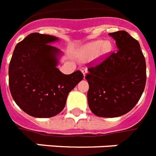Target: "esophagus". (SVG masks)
<instances>
[{"label": "esophagus", "mask_w": 156, "mask_h": 156, "mask_svg": "<svg viewBox=\"0 0 156 156\" xmlns=\"http://www.w3.org/2000/svg\"><path fill=\"white\" fill-rule=\"evenodd\" d=\"M80 71H81V72L83 73V75H84V76H85V75L87 74V72H88V71H87V68H80Z\"/></svg>", "instance_id": "esophagus-1"}]
</instances>
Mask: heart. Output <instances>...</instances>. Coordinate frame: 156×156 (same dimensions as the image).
<instances>
[{
    "label": "heart",
    "instance_id": "obj_1",
    "mask_svg": "<svg viewBox=\"0 0 156 156\" xmlns=\"http://www.w3.org/2000/svg\"><path fill=\"white\" fill-rule=\"evenodd\" d=\"M100 49H101V55L108 54L112 49L111 43H109V41L104 42L102 40L93 42L90 44L87 45L83 49L81 55H80V58L81 59H86V58L94 56Z\"/></svg>",
    "mask_w": 156,
    "mask_h": 156
}]
</instances>
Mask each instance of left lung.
Segmentation results:
<instances>
[{"instance_id": "left-lung-1", "label": "left lung", "mask_w": 156, "mask_h": 156, "mask_svg": "<svg viewBox=\"0 0 156 156\" xmlns=\"http://www.w3.org/2000/svg\"><path fill=\"white\" fill-rule=\"evenodd\" d=\"M118 51L103 62L88 68L85 79L89 88L91 111L101 118H115L130 111L138 103L146 85V61L139 42L126 31L109 34Z\"/></svg>"}]
</instances>
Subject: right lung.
<instances>
[{"instance_id": "1", "label": "right lung", "mask_w": 156, "mask_h": 156, "mask_svg": "<svg viewBox=\"0 0 156 156\" xmlns=\"http://www.w3.org/2000/svg\"><path fill=\"white\" fill-rule=\"evenodd\" d=\"M58 38L32 33L17 44L9 67V84L16 104L34 118H51L65 106L68 93L81 81L80 71L70 75L57 68L62 51L51 46Z\"/></svg>"}]
</instances>
